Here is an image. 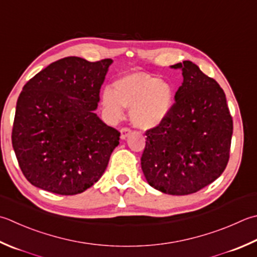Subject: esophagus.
Instances as JSON below:
<instances>
[{
  "mask_svg": "<svg viewBox=\"0 0 257 257\" xmlns=\"http://www.w3.org/2000/svg\"><path fill=\"white\" fill-rule=\"evenodd\" d=\"M120 133H121V135H120V138L125 139L130 135V133H132V130H130L129 128H122L121 130H120Z\"/></svg>",
  "mask_w": 257,
  "mask_h": 257,
  "instance_id": "1",
  "label": "esophagus"
}]
</instances>
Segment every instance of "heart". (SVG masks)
<instances>
[{"mask_svg": "<svg viewBox=\"0 0 257 257\" xmlns=\"http://www.w3.org/2000/svg\"><path fill=\"white\" fill-rule=\"evenodd\" d=\"M101 104L110 120L122 117L123 108H130L135 127L152 129L167 117L173 105V89L168 82L146 72H132L113 82V90L105 88Z\"/></svg>", "mask_w": 257, "mask_h": 257, "instance_id": "1", "label": "heart"}]
</instances>
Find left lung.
<instances>
[{
    "label": "left lung",
    "instance_id": "left-lung-1",
    "mask_svg": "<svg viewBox=\"0 0 257 257\" xmlns=\"http://www.w3.org/2000/svg\"><path fill=\"white\" fill-rule=\"evenodd\" d=\"M159 125L146 132L142 168L152 187L170 195H189L217 179L227 166L233 119L224 90L192 61Z\"/></svg>",
    "mask_w": 257,
    "mask_h": 257
}]
</instances>
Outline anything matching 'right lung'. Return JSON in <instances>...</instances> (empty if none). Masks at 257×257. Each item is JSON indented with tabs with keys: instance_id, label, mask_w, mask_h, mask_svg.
Listing matches in <instances>:
<instances>
[{
	"instance_id": "right-lung-1",
	"label": "right lung",
	"mask_w": 257,
	"mask_h": 257,
	"mask_svg": "<svg viewBox=\"0 0 257 257\" xmlns=\"http://www.w3.org/2000/svg\"><path fill=\"white\" fill-rule=\"evenodd\" d=\"M111 59L67 57L48 65L20 93L12 145L23 175L35 187L75 195L97 183L120 133L94 110Z\"/></svg>"
}]
</instances>
